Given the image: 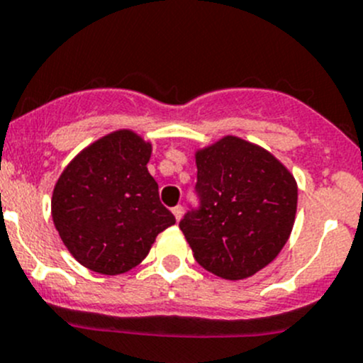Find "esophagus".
Returning <instances> with one entry per match:
<instances>
[{
    "instance_id": "34e87169",
    "label": "esophagus",
    "mask_w": 363,
    "mask_h": 363,
    "mask_svg": "<svg viewBox=\"0 0 363 363\" xmlns=\"http://www.w3.org/2000/svg\"><path fill=\"white\" fill-rule=\"evenodd\" d=\"M172 212H174L175 219H177V221H181V218H182V205H175V207L172 208Z\"/></svg>"
}]
</instances>
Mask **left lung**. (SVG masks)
<instances>
[{
  "label": "left lung",
  "mask_w": 363,
  "mask_h": 363,
  "mask_svg": "<svg viewBox=\"0 0 363 363\" xmlns=\"http://www.w3.org/2000/svg\"><path fill=\"white\" fill-rule=\"evenodd\" d=\"M200 208L179 226L195 259L228 281L269 265L294 230L298 188L272 152L226 135L195 152Z\"/></svg>",
  "instance_id": "8db88e82"
}]
</instances>
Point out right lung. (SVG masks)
I'll list each match as a JSON object with an SVG mask.
<instances>
[{"label": "right lung", "mask_w": 363, "mask_h": 363, "mask_svg": "<svg viewBox=\"0 0 363 363\" xmlns=\"http://www.w3.org/2000/svg\"><path fill=\"white\" fill-rule=\"evenodd\" d=\"M152 144L117 130L79 152L57 179L50 212L73 258L93 272L117 276L137 267L175 218L160 202L147 170Z\"/></svg>", "instance_id": "obj_1"}]
</instances>
